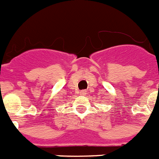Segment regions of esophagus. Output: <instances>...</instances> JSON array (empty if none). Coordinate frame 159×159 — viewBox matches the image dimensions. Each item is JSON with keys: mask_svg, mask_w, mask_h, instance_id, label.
Instances as JSON below:
<instances>
[{"mask_svg": "<svg viewBox=\"0 0 159 159\" xmlns=\"http://www.w3.org/2000/svg\"><path fill=\"white\" fill-rule=\"evenodd\" d=\"M79 93L81 96H85L86 95L87 93H86V91H85V90H81V91H80Z\"/></svg>", "mask_w": 159, "mask_h": 159, "instance_id": "esophagus-1", "label": "esophagus"}]
</instances>
